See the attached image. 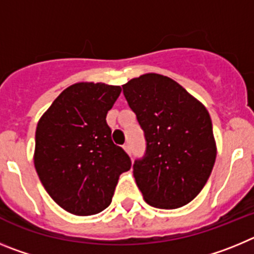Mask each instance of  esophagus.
<instances>
[{
    "instance_id": "1",
    "label": "esophagus",
    "mask_w": 254,
    "mask_h": 254,
    "mask_svg": "<svg viewBox=\"0 0 254 254\" xmlns=\"http://www.w3.org/2000/svg\"><path fill=\"white\" fill-rule=\"evenodd\" d=\"M123 149H125V151L127 152V154L131 155V146H129L128 143H126V145H123Z\"/></svg>"
}]
</instances>
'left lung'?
<instances>
[{"instance_id": "1", "label": "left lung", "mask_w": 254, "mask_h": 254, "mask_svg": "<svg viewBox=\"0 0 254 254\" xmlns=\"http://www.w3.org/2000/svg\"><path fill=\"white\" fill-rule=\"evenodd\" d=\"M122 87L146 140L145 155L133 164L143 198L164 210L187 205L205 187L216 159L207 109L158 73L132 78Z\"/></svg>"}]
</instances>
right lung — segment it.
I'll list each match as a JSON object with an SVG mask.
<instances>
[{
  "label": "right lung",
  "instance_id": "add662e5",
  "mask_svg": "<svg viewBox=\"0 0 254 254\" xmlns=\"http://www.w3.org/2000/svg\"><path fill=\"white\" fill-rule=\"evenodd\" d=\"M121 86L78 82L64 90L35 131L34 165L49 196L78 216L111 205L118 178L131 159L112 141L107 113Z\"/></svg>",
  "mask_w": 254,
  "mask_h": 254
}]
</instances>
